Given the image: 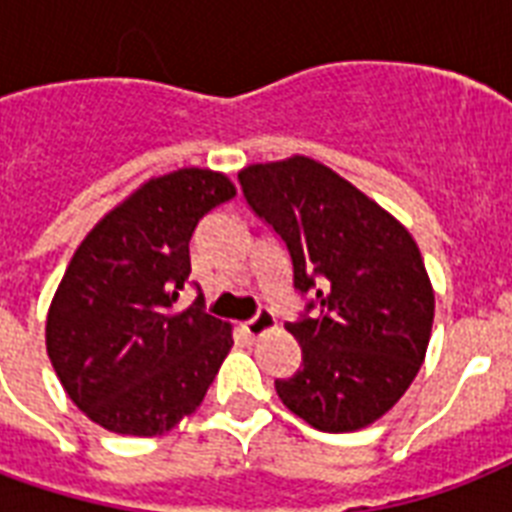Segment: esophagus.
<instances>
[{
	"label": "esophagus",
	"mask_w": 512,
	"mask_h": 512,
	"mask_svg": "<svg viewBox=\"0 0 512 512\" xmlns=\"http://www.w3.org/2000/svg\"><path fill=\"white\" fill-rule=\"evenodd\" d=\"M271 327H276V316H273V313L268 311V308H260V311H257L255 316H252V319L241 324V329H244V335L252 337V340L263 335L265 329H271Z\"/></svg>",
	"instance_id": "1"
}]
</instances>
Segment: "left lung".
<instances>
[{
    "mask_svg": "<svg viewBox=\"0 0 512 512\" xmlns=\"http://www.w3.org/2000/svg\"><path fill=\"white\" fill-rule=\"evenodd\" d=\"M239 185L305 297L287 324L303 361L276 393L316 430L366 428L404 396L428 350L436 300L420 249L385 209L305 156L252 164Z\"/></svg>",
    "mask_w": 512,
    "mask_h": 512,
    "instance_id": "1",
    "label": "left lung"
}]
</instances>
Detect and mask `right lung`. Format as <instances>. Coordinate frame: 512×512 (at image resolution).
<instances>
[{
  "label": "right lung",
  "mask_w": 512,
  "mask_h": 512,
  "mask_svg": "<svg viewBox=\"0 0 512 512\" xmlns=\"http://www.w3.org/2000/svg\"><path fill=\"white\" fill-rule=\"evenodd\" d=\"M236 196L212 170L148 180L100 220L68 263L47 316V356L68 398L100 428L159 436L201 404L231 350V329L201 295L177 311L188 244Z\"/></svg>",
  "instance_id": "add662e5"
}]
</instances>
